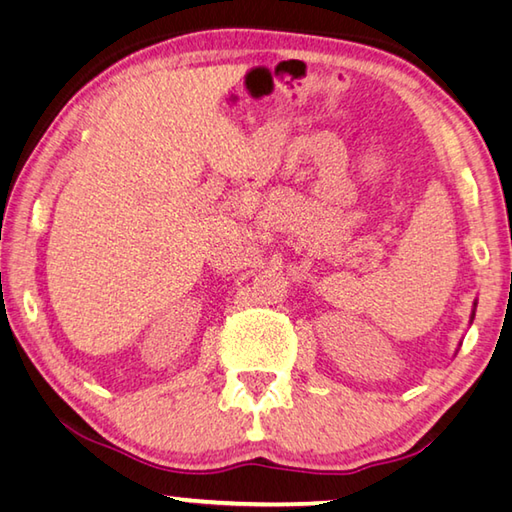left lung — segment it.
<instances>
[{
  "label": "left lung",
  "mask_w": 512,
  "mask_h": 512,
  "mask_svg": "<svg viewBox=\"0 0 512 512\" xmlns=\"http://www.w3.org/2000/svg\"><path fill=\"white\" fill-rule=\"evenodd\" d=\"M472 317H474V315H472Z\"/></svg>",
  "instance_id": "left-lung-1"
}]
</instances>
